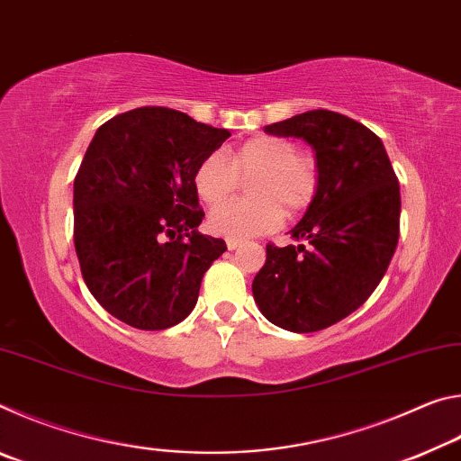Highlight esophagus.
Listing matches in <instances>:
<instances>
[{"mask_svg": "<svg viewBox=\"0 0 461 461\" xmlns=\"http://www.w3.org/2000/svg\"><path fill=\"white\" fill-rule=\"evenodd\" d=\"M225 244H228V249H238L241 246V241L240 240H228Z\"/></svg>", "mask_w": 461, "mask_h": 461, "instance_id": "obj_1", "label": "esophagus"}]
</instances>
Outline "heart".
I'll list each match as a JSON object with an SVG mask.
<instances>
[{
	"instance_id": "heart-1",
	"label": "heart",
	"mask_w": 461,
	"mask_h": 461,
	"mask_svg": "<svg viewBox=\"0 0 461 461\" xmlns=\"http://www.w3.org/2000/svg\"><path fill=\"white\" fill-rule=\"evenodd\" d=\"M240 177L253 178L249 180L253 199L222 206L239 188ZM193 183L205 205L222 206L209 215V230L228 240H249L275 231L283 215L305 212L319 191V165L315 156L296 150L293 140L258 136L228 158L221 152L205 156Z\"/></svg>"
}]
</instances>
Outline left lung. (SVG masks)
Here are the masks:
<instances>
[{"label":"left lung","mask_w":461,"mask_h":461,"mask_svg":"<svg viewBox=\"0 0 461 461\" xmlns=\"http://www.w3.org/2000/svg\"><path fill=\"white\" fill-rule=\"evenodd\" d=\"M303 138L319 165V191L291 230L299 246H267L254 301L286 331L325 330L362 307L399 244L401 189L382 140L348 115L313 109L264 128Z\"/></svg>","instance_id":"obj_1"}]
</instances>
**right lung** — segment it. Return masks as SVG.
Returning <instances> with one entry per match:
<instances>
[{"label":"right lung","mask_w":461,"mask_h":461,"mask_svg":"<svg viewBox=\"0 0 461 461\" xmlns=\"http://www.w3.org/2000/svg\"><path fill=\"white\" fill-rule=\"evenodd\" d=\"M231 134L168 107L105 122L75 176V249L109 315L146 331L181 323L203 275L228 249L197 231L194 170Z\"/></svg>","instance_id":"right-lung-1"}]
</instances>
